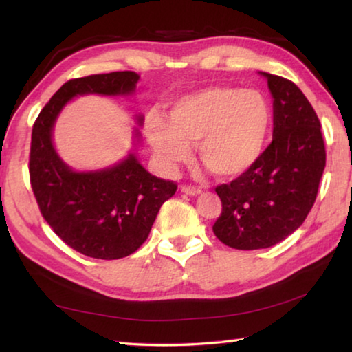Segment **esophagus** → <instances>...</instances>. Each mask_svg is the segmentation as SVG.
<instances>
[{"instance_id": "obj_1", "label": "esophagus", "mask_w": 352, "mask_h": 352, "mask_svg": "<svg viewBox=\"0 0 352 352\" xmlns=\"http://www.w3.org/2000/svg\"><path fill=\"white\" fill-rule=\"evenodd\" d=\"M182 192L188 194V195H199V194H201V189L195 188V186H190V184H183Z\"/></svg>"}]
</instances>
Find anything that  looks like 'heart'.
Masks as SVG:
<instances>
[{
  "label": "heart",
  "instance_id": "1",
  "mask_svg": "<svg viewBox=\"0 0 352 352\" xmlns=\"http://www.w3.org/2000/svg\"><path fill=\"white\" fill-rule=\"evenodd\" d=\"M270 110L258 91L231 87L201 88L172 104L168 121L146 119V138L164 172L188 162L189 146L214 175L234 178L261 157L269 133Z\"/></svg>",
  "mask_w": 352,
  "mask_h": 352
}]
</instances>
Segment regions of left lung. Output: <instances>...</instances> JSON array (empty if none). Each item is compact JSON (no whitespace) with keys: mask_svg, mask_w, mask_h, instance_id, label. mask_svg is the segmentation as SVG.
I'll return each mask as SVG.
<instances>
[{"mask_svg":"<svg viewBox=\"0 0 352 352\" xmlns=\"http://www.w3.org/2000/svg\"><path fill=\"white\" fill-rule=\"evenodd\" d=\"M273 96V140L248 170L219 184L222 212L212 226L225 245L269 248L300 228L326 166L321 124L294 82L261 73Z\"/></svg>","mask_w":352,"mask_h":352,"instance_id":"left-lung-1","label":"left lung"}]
</instances>
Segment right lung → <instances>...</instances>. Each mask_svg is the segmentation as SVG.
Listing matches in <instances>:
<instances>
[{"label":"right lung","mask_w":352,"mask_h":352,"mask_svg":"<svg viewBox=\"0 0 352 352\" xmlns=\"http://www.w3.org/2000/svg\"><path fill=\"white\" fill-rule=\"evenodd\" d=\"M138 80L133 71L71 79L43 107L32 127L29 177L41 216L68 247L90 258L119 259L135 253L177 184L148 174L133 152L111 168L76 172L52 146V127L73 98L132 94ZM138 122L141 126L142 116Z\"/></svg>","instance_id":"1"}]
</instances>
